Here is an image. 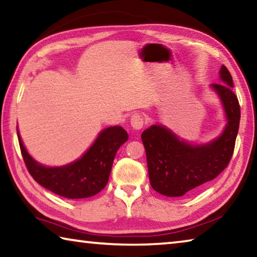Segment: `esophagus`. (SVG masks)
<instances>
[{
  "label": "esophagus",
  "instance_id": "1",
  "mask_svg": "<svg viewBox=\"0 0 257 257\" xmlns=\"http://www.w3.org/2000/svg\"><path fill=\"white\" fill-rule=\"evenodd\" d=\"M130 123H132V127L136 130L142 129L146 123V118L144 114L142 113H134L132 115V119H130Z\"/></svg>",
  "mask_w": 257,
  "mask_h": 257
}]
</instances>
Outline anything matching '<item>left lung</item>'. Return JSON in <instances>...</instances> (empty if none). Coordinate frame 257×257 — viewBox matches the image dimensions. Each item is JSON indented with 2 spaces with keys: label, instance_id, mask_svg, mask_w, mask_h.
I'll return each instance as SVG.
<instances>
[{
  "label": "left lung",
  "instance_id": "left-lung-1",
  "mask_svg": "<svg viewBox=\"0 0 257 257\" xmlns=\"http://www.w3.org/2000/svg\"><path fill=\"white\" fill-rule=\"evenodd\" d=\"M224 84H212L223 102L228 123L222 136L210 144L191 146L162 125L142 134L152 188L169 197L182 196L201 188L222 172L232 158L240 121V105L232 92V77L222 66Z\"/></svg>",
  "mask_w": 257,
  "mask_h": 257
}]
</instances>
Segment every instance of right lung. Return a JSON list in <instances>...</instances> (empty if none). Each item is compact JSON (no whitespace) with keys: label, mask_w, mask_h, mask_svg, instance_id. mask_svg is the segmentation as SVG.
<instances>
[{"label":"right lung","mask_w":257,"mask_h":257,"mask_svg":"<svg viewBox=\"0 0 257 257\" xmlns=\"http://www.w3.org/2000/svg\"><path fill=\"white\" fill-rule=\"evenodd\" d=\"M18 139L26 168L34 180L59 196L78 199L94 196L106 186L113 160L128 141V134L121 127L104 129L81 159L61 168L38 164L27 153L19 135Z\"/></svg>","instance_id":"add662e5"}]
</instances>
